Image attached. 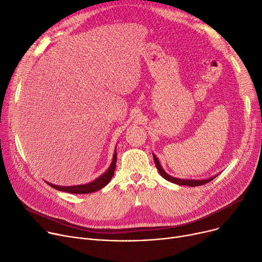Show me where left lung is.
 <instances>
[{"mask_svg": "<svg viewBox=\"0 0 262 262\" xmlns=\"http://www.w3.org/2000/svg\"><path fill=\"white\" fill-rule=\"evenodd\" d=\"M154 157V161H155V164L157 167V170L159 171V174L164 178V180H167L173 184H177V185H181V186H190V187H196V186H202V185H205L207 184L209 182H211L213 178L215 176H212L210 178H207V180H181V178H176V177H173L171 175H169L168 173H166V171H164L162 169V167L160 166V163L157 159V157L155 155H153Z\"/></svg>", "mask_w": 262, "mask_h": 262, "instance_id": "left-lung-1", "label": "left lung"}]
</instances>
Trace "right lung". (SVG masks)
<instances>
[{
	"label": "right lung",
	"mask_w": 262,
	"mask_h": 262,
	"mask_svg": "<svg viewBox=\"0 0 262 262\" xmlns=\"http://www.w3.org/2000/svg\"><path fill=\"white\" fill-rule=\"evenodd\" d=\"M116 161H117V146H116V150L114 153L113 162L109 166L108 170L103 175H101L100 177L96 178V180H94L93 182L86 184V185H77V186H69V187L57 186V185H53L50 183H48V185H50L51 187H53L56 190L68 192V193H74V194L92 193V192L99 191L100 189L104 188L110 182V180H112L114 174H115V170H116Z\"/></svg>",
	"instance_id": "add662e5"
}]
</instances>
